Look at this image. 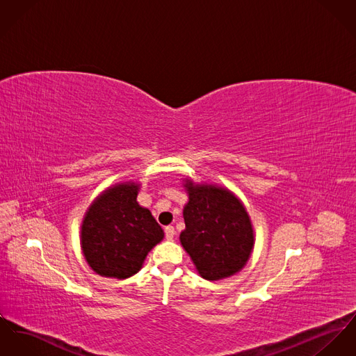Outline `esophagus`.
<instances>
[{"mask_svg":"<svg viewBox=\"0 0 356 356\" xmlns=\"http://www.w3.org/2000/svg\"><path fill=\"white\" fill-rule=\"evenodd\" d=\"M175 234H176V230H175L173 226H166L165 227V237H166V240H173Z\"/></svg>","mask_w":356,"mask_h":356,"instance_id":"34e87169","label":"esophagus"}]
</instances>
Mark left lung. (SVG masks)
Here are the masks:
<instances>
[{"label":"left lung","mask_w":356,"mask_h":356,"mask_svg":"<svg viewBox=\"0 0 356 356\" xmlns=\"http://www.w3.org/2000/svg\"><path fill=\"white\" fill-rule=\"evenodd\" d=\"M188 203L180 243L196 271L206 280H220L240 273L254 245L252 222L243 202L225 187L184 180Z\"/></svg>","instance_id":"1"}]
</instances>
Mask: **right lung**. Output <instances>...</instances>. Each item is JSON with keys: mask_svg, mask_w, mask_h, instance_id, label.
Listing matches in <instances>:
<instances>
[{"mask_svg": "<svg viewBox=\"0 0 356 356\" xmlns=\"http://www.w3.org/2000/svg\"><path fill=\"white\" fill-rule=\"evenodd\" d=\"M138 183H118L86 210L81 249L96 274L116 279L137 274L147 253L164 238V230L150 210L138 204Z\"/></svg>", "mask_w": 356, "mask_h": 356, "instance_id": "1", "label": "right lung"}]
</instances>
